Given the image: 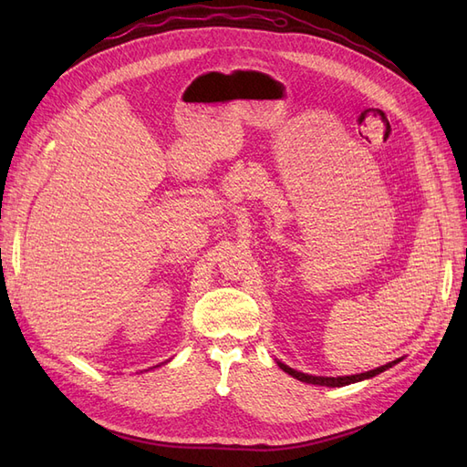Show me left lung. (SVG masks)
Returning <instances> with one entry per match:
<instances>
[{
  "label": "left lung",
  "instance_id": "8db88e82",
  "mask_svg": "<svg viewBox=\"0 0 467 467\" xmlns=\"http://www.w3.org/2000/svg\"><path fill=\"white\" fill-rule=\"evenodd\" d=\"M403 358H398L393 362H388L384 366H379V368H374V370H368V372H362V374H352V376H312V374H304V372H298L290 368V366H286L285 362H278L276 364L280 366L282 370H285L286 374H290L292 378L300 379V381H306V384H314V386H327V388H343V386H348V384H357V381H362V379H370L381 372H386L388 368H391V366H395L398 362H401Z\"/></svg>",
  "mask_w": 467,
  "mask_h": 467
}]
</instances>
